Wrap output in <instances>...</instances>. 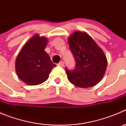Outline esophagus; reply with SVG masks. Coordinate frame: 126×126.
Listing matches in <instances>:
<instances>
[{
  "instance_id": "1",
  "label": "esophagus",
  "mask_w": 126,
  "mask_h": 126,
  "mask_svg": "<svg viewBox=\"0 0 126 126\" xmlns=\"http://www.w3.org/2000/svg\"><path fill=\"white\" fill-rule=\"evenodd\" d=\"M59 66H61V67H62L64 66V62H62V61H61V62H60L59 64H57Z\"/></svg>"
}]
</instances>
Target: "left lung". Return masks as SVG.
Masks as SVG:
<instances>
[{
    "mask_svg": "<svg viewBox=\"0 0 126 126\" xmlns=\"http://www.w3.org/2000/svg\"><path fill=\"white\" fill-rule=\"evenodd\" d=\"M68 43L76 62L74 69L65 67L69 81L81 88L97 84L103 78L107 66L103 50L85 32H76L69 38Z\"/></svg>",
    "mask_w": 126,
    "mask_h": 126,
    "instance_id": "1",
    "label": "left lung"
}]
</instances>
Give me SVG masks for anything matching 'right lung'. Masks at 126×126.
<instances>
[{"instance_id": "right-lung-1", "label": "right lung", "mask_w": 126, "mask_h": 126, "mask_svg": "<svg viewBox=\"0 0 126 126\" xmlns=\"http://www.w3.org/2000/svg\"><path fill=\"white\" fill-rule=\"evenodd\" d=\"M47 39L35 35L26 43L16 61L17 76L29 85H37L46 81L55 67L44 50Z\"/></svg>"}]
</instances>
